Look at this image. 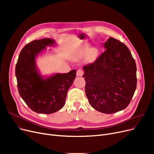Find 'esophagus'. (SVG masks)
<instances>
[{
  "instance_id": "34e87169",
  "label": "esophagus",
  "mask_w": 154,
  "mask_h": 154,
  "mask_svg": "<svg viewBox=\"0 0 154 154\" xmlns=\"http://www.w3.org/2000/svg\"><path fill=\"white\" fill-rule=\"evenodd\" d=\"M84 74V71L82 69H78L77 70V76L79 77H81Z\"/></svg>"
}]
</instances>
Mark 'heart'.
Returning a JSON list of instances; mask_svg holds the SVG:
<instances>
[{"label": "heart", "mask_w": 154, "mask_h": 154, "mask_svg": "<svg viewBox=\"0 0 154 154\" xmlns=\"http://www.w3.org/2000/svg\"><path fill=\"white\" fill-rule=\"evenodd\" d=\"M98 54V51L95 48H91L88 44H85L80 49L77 55V59H80L87 56V60L88 62H92L95 60Z\"/></svg>", "instance_id": "obj_1"}]
</instances>
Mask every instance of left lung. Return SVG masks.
Returning <instances> with one entry per match:
<instances>
[{
	"label": "left lung",
	"instance_id": "1",
	"mask_svg": "<svg viewBox=\"0 0 154 154\" xmlns=\"http://www.w3.org/2000/svg\"><path fill=\"white\" fill-rule=\"evenodd\" d=\"M94 62L83 67L85 94L91 106L103 114L125 109L137 87V67L128 47L110 37Z\"/></svg>",
	"mask_w": 154,
	"mask_h": 154
}]
</instances>
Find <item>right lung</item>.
Segmentation results:
<instances>
[{"instance_id": "1", "label": "right lung", "mask_w": 154, "mask_h": 154, "mask_svg": "<svg viewBox=\"0 0 154 154\" xmlns=\"http://www.w3.org/2000/svg\"><path fill=\"white\" fill-rule=\"evenodd\" d=\"M54 43V40L45 38L26 44L20 51L15 66L19 93L29 107L38 114H50L61 109L76 76L75 70L46 79L38 74L35 57L46 46Z\"/></svg>"}]
</instances>
